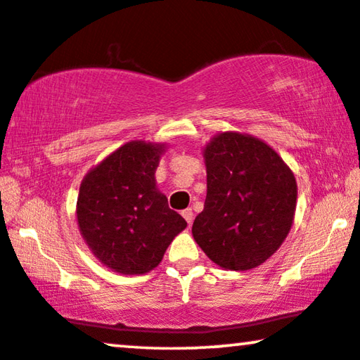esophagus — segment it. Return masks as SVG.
Instances as JSON below:
<instances>
[{
    "label": "esophagus",
    "instance_id": "obj_1",
    "mask_svg": "<svg viewBox=\"0 0 360 360\" xmlns=\"http://www.w3.org/2000/svg\"><path fill=\"white\" fill-rule=\"evenodd\" d=\"M182 217H184L187 224L191 225V224H192V220H194V214H192V209H186V210H182Z\"/></svg>",
    "mask_w": 360,
    "mask_h": 360
}]
</instances>
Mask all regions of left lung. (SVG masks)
<instances>
[{
	"label": "left lung",
	"mask_w": 360,
	"mask_h": 360,
	"mask_svg": "<svg viewBox=\"0 0 360 360\" xmlns=\"http://www.w3.org/2000/svg\"><path fill=\"white\" fill-rule=\"evenodd\" d=\"M207 197L192 236L215 264L248 271L274 255L292 229L297 182L269 145L224 131L204 148Z\"/></svg>",
	"instance_id": "left-lung-1"
}]
</instances>
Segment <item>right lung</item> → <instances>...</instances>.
<instances>
[{
  "label": "right lung",
  "mask_w": 360,
  "mask_h": 360,
  "mask_svg": "<svg viewBox=\"0 0 360 360\" xmlns=\"http://www.w3.org/2000/svg\"><path fill=\"white\" fill-rule=\"evenodd\" d=\"M166 146L129 141L84 176L77 219L93 255L120 274H145L163 259L187 221L168 207L155 171Z\"/></svg>",
  "instance_id": "1"
}]
</instances>
